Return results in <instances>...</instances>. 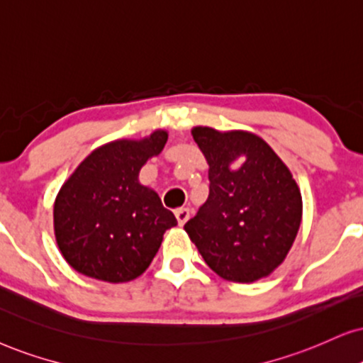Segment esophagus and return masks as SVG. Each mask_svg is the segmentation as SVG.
<instances>
[{
	"label": "esophagus",
	"instance_id": "esophagus-1",
	"mask_svg": "<svg viewBox=\"0 0 363 363\" xmlns=\"http://www.w3.org/2000/svg\"><path fill=\"white\" fill-rule=\"evenodd\" d=\"M174 214H176L179 226H184V224L187 223V219L191 218V209L189 208H179V209H176V213Z\"/></svg>",
	"mask_w": 363,
	"mask_h": 363
}]
</instances>
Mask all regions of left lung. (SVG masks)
<instances>
[{
    "label": "left lung",
    "instance_id": "1",
    "mask_svg": "<svg viewBox=\"0 0 363 363\" xmlns=\"http://www.w3.org/2000/svg\"><path fill=\"white\" fill-rule=\"evenodd\" d=\"M191 134L209 164L211 184L186 233L223 279L253 283L269 277L291 250L303 214L291 171L253 132L199 125Z\"/></svg>",
    "mask_w": 363,
    "mask_h": 363
}]
</instances>
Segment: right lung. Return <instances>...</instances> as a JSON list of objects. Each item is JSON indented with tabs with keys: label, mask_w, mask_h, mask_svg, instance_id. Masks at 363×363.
<instances>
[{
	"label": "right lung",
	"mask_w": 363,
	"mask_h": 363,
	"mask_svg": "<svg viewBox=\"0 0 363 363\" xmlns=\"http://www.w3.org/2000/svg\"><path fill=\"white\" fill-rule=\"evenodd\" d=\"M167 130L140 140L100 145L63 182L53 206L60 253L75 272L107 283L140 277L152 263L164 233L176 226L171 211L139 172L162 152Z\"/></svg>",
	"instance_id": "right-lung-1"
}]
</instances>
